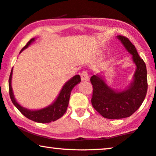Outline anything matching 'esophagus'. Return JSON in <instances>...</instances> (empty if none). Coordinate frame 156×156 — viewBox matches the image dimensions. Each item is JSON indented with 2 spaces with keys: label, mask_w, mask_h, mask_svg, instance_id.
<instances>
[{
  "label": "esophagus",
  "mask_w": 156,
  "mask_h": 156,
  "mask_svg": "<svg viewBox=\"0 0 156 156\" xmlns=\"http://www.w3.org/2000/svg\"><path fill=\"white\" fill-rule=\"evenodd\" d=\"M80 78H81L82 80H88V76L86 70L82 72L81 75H80Z\"/></svg>",
  "instance_id": "esophagus-1"
}]
</instances>
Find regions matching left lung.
I'll use <instances>...</instances> for the list:
<instances>
[{
	"label": "left lung",
	"instance_id": "8db88e82",
	"mask_svg": "<svg viewBox=\"0 0 156 156\" xmlns=\"http://www.w3.org/2000/svg\"><path fill=\"white\" fill-rule=\"evenodd\" d=\"M117 38L133 55L136 69L133 81L123 90H114L108 86L103 73L93 75L90 78L93 85V107L108 119H120L133 115L143 103L148 90L146 63L128 38L123 36H118Z\"/></svg>",
	"mask_w": 156,
	"mask_h": 156
}]
</instances>
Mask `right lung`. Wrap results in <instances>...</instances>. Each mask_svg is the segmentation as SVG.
Instances as JSON below:
<instances>
[{"label":"right lung","instance_id":"1","mask_svg":"<svg viewBox=\"0 0 156 156\" xmlns=\"http://www.w3.org/2000/svg\"><path fill=\"white\" fill-rule=\"evenodd\" d=\"M35 41V38L30 39V41L27 43V44L23 48L20 53L21 52L27 48L33 41ZM12 75H13V68H12L11 72L9 77V94L11 101L13 102V105L17 108L18 111L21 113L24 116H26L27 118L30 119L33 121L37 122V123H51L52 121H55L60 118L62 117L66 113L67 110L68 103H69L70 95L71 93L72 89L78 84L80 82V77L79 75H76L70 78L69 80L64 84V86L62 88L61 92L58 94V96L55 100V101L49 105L48 106L44 108L39 109V110H29L26 108L23 107L18 103L14 97L13 89L11 86V80H12Z\"/></svg>","mask_w":156,"mask_h":156}]
</instances>
